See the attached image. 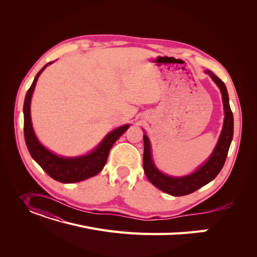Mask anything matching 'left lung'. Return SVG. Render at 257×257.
Instances as JSON below:
<instances>
[{
	"label": "left lung",
	"instance_id": "8db88e82",
	"mask_svg": "<svg viewBox=\"0 0 257 257\" xmlns=\"http://www.w3.org/2000/svg\"><path fill=\"white\" fill-rule=\"evenodd\" d=\"M206 73L220 87L225 110L224 126L219 142L206 163L200 167L195 173L188 175V176L170 177L168 175L159 172L155 168L151 158V148L149 139H148L147 136H144V171L147 178L149 179V181L153 185L159 188V190L175 197L192 194L217 177L225 164L229 147H230L232 141L233 114L230 105H229L227 88L225 86V83L219 77L213 75L210 71H206Z\"/></svg>",
	"mask_w": 257,
	"mask_h": 257
}]
</instances>
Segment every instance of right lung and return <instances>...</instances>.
Returning <instances> with one entry per match:
<instances>
[{"instance_id":"obj_1","label":"right lung","mask_w":257,"mask_h":257,"mask_svg":"<svg viewBox=\"0 0 257 257\" xmlns=\"http://www.w3.org/2000/svg\"><path fill=\"white\" fill-rule=\"evenodd\" d=\"M52 62L47 63L42 70H40L34 78L33 83L26 93L24 103V136L27 148L36 163L42 167V169L49 175L50 177L56 181L62 183H74L82 181L89 177L94 176L104 168L108 154L111 149L112 145L117 141V139L123 134L129 125H124L113 131H111L103 140V142L98 146V148L91 153L76 157V158H64L53 154L38 142L36 139L30 114V103L32 93L37 82V79L45 67Z\"/></svg>"}]
</instances>
